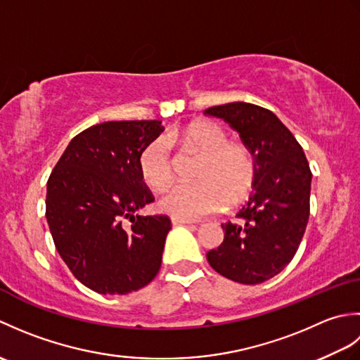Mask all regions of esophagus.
Instances as JSON below:
<instances>
[{
    "mask_svg": "<svg viewBox=\"0 0 360 360\" xmlns=\"http://www.w3.org/2000/svg\"><path fill=\"white\" fill-rule=\"evenodd\" d=\"M195 221L192 219H186V218H178V217H172V224L173 226H182V224H193Z\"/></svg>",
    "mask_w": 360,
    "mask_h": 360,
    "instance_id": "1",
    "label": "esophagus"
}]
</instances>
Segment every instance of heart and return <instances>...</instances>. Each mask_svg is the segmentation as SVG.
I'll use <instances>...</instances> for the list:
<instances>
[{"instance_id": "1", "label": "heart", "mask_w": 360, "mask_h": 360, "mask_svg": "<svg viewBox=\"0 0 360 360\" xmlns=\"http://www.w3.org/2000/svg\"><path fill=\"white\" fill-rule=\"evenodd\" d=\"M201 155L196 182L173 184L159 198V207L173 217L193 219L240 204L254 188L255 160L248 145L227 141L223 128L212 120H193L167 136ZM139 173L150 188L159 190L172 179V158L162 139L151 141L139 155Z\"/></svg>"}]
</instances>
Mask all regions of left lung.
Masks as SVG:
<instances>
[{"label":"left lung","mask_w":360,"mask_h":360,"mask_svg":"<svg viewBox=\"0 0 360 360\" xmlns=\"http://www.w3.org/2000/svg\"><path fill=\"white\" fill-rule=\"evenodd\" d=\"M223 119L254 155L255 182L238 223L221 224L224 241L207 252V262L223 277L258 285L281 272L300 246L309 218L308 159L292 133L269 110L246 102L204 111Z\"/></svg>","instance_id":"8db88e82"}]
</instances>
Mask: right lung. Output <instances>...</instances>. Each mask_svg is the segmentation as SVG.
Segmentation results:
<instances>
[{
    "label": "right lung",
    "instance_id": "1",
    "mask_svg": "<svg viewBox=\"0 0 360 360\" xmlns=\"http://www.w3.org/2000/svg\"><path fill=\"white\" fill-rule=\"evenodd\" d=\"M162 131L159 120L89 127L70 142L48 179L53 244L74 277L98 294H129L160 269L172 223L165 215L137 213L155 200L137 162Z\"/></svg>",
    "mask_w": 360,
    "mask_h": 360
}]
</instances>
